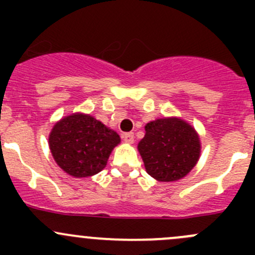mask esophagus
Wrapping results in <instances>:
<instances>
[{"mask_svg":"<svg viewBox=\"0 0 255 255\" xmlns=\"http://www.w3.org/2000/svg\"><path fill=\"white\" fill-rule=\"evenodd\" d=\"M122 138H123V140H125L126 143H128V144H132L133 142H134V133H125V134L122 135Z\"/></svg>","mask_w":255,"mask_h":255,"instance_id":"obj_1","label":"esophagus"}]
</instances>
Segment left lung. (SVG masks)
Segmentation results:
<instances>
[{
	"instance_id": "obj_1",
	"label": "left lung",
	"mask_w": 255,
	"mask_h": 255,
	"mask_svg": "<svg viewBox=\"0 0 255 255\" xmlns=\"http://www.w3.org/2000/svg\"><path fill=\"white\" fill-rule=\"evenodd\" d=\"M138 143L144 168L161 182L177 181L197 164L201 142L196 129L179 117H164L146 123Z\"/></svg>"
}]
</instances>
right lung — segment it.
<instances>
[{"label": "right lung", "mask_w": 255, "mask_h": 255, "mask_svg": "<svg viewBox=\"0 0 255 255\" xmlns=\"http://www.w3.org/2000/svg\"><path fill=\"white\" fill-rule=\"evenodd\" d=\"M120 143L117 132L81 112L61 118L49 134L54 160L74 177H89L104 170L113 148Z\"/></svg>", "instance_id": "1"}]
</instances>
